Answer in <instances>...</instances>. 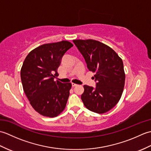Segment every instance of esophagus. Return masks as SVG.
I'll use <instances>...</instances> for the list:
<instances>
[{"label": "esophagus", "instance_id": "34e87169", "mask_svg": "<svg viewBox=\"0 0 151 151\" xmlns=\"http://www.w3.org/2000/svg\"><path fill=\"white\" fill-rule=\"evenodd\" d=\"M78 85L77 84H74V83H73V84H72V86H73V87L74 88V87H76V86H77Z\"/></svg>", "mask_w": 151, "mask_h": 151}]
</instances>
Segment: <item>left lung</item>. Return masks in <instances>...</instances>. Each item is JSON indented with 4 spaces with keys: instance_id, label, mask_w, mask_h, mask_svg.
<instances>
[{
    "instance_id": "8db88e82",
    "label": "left lung",
    "mask_w": 151,
    "mask_h": 151,
    "mask_svg": "<svg viewBox=\"0 0 151 151\" xmlns=\"http://www.w3.org/2000/svg\"><path fill=\"white\" fill-rule=\"evenodd\" d=\"M84 56L96 88L84 86L81 99L86 108L97 114L110 110L119 101L123 93L125 73L123 60L111 47L94 40H74Z\"/></svg>"
}]
</instances>
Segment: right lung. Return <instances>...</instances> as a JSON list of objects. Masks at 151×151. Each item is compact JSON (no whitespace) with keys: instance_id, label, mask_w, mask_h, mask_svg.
I'll list each match as a JSON object with an SVG mask.
<instances>
[{"instance_id":"add662e5","label":"right lung","mask_w":151,"mask_h":151,"mask_svg":"<svg viewBox=\"0 0 151 151\" xmlns=\"http://www.w3.org/2000/svg\"><path fill=\"white\" fill-rule=\"evenodd\" d=\"M73 45L67 41L43 44L28 54L21 69L25 95L40 114L54 117L64 110L72 87L54 81L63 54Z\"/></svg>"}]
</instances>
